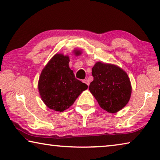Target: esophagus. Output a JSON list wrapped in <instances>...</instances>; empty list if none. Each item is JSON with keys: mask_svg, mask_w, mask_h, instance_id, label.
Listing matches in <instances>:
<instances>
[{"mask_svg": "<svg viewBox=\"0 0 160 160\" xmlns=\"http://www.w3.org/2000/svg\"><path fill=\"white\" fill-rule=\"evenodd\" d=\"M83 82H85V84L88 85H89V84H90V82H89V80H87V79H85V80H83Z\"/></svg>", "mask_w": 160, "mask_h": 160, "instance_id": "obj_1", "label": "esophagus"}]
</instances>
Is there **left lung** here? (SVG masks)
Here are the masks:
<instances>
[{
  "instance_id": "8db88e82",
  "label": "left lung",
  "mask_w": 160,
  "mask_h": 160,
  "mask_svg": "<svg viewBox=\"0 0 160 160\" xmlns=\"http://www.w3.org/2000/svg\"><path fill=\"white\" fill-rule=\"evenodd\" d=\"M93 80L89 90L102 108L114 113L129 101L132 85L122 69L113 65L97 62L92 69Z\"/></svg>"
}]
</instances>
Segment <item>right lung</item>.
Segmentation results:
<instances>
[{
  "instance_id": "1",
  "label": "right lung",
  "mask_w": 160,
  "mask_h": 160,
  "mask_svg": "<svg viewBox=\"0 0 160 160\" xmlns=\"http://www.w3.org/2000/svg\"><path fill=\"white\" fill-rule=\"evenodd\" d=\"M75 54L79 55L80 51ZM70 59L63 54H55L43 69L39 84V94L47 106L62 112L72 106L88 85L76 79L69 68Z\"/></svg>"
}]
</instances>
